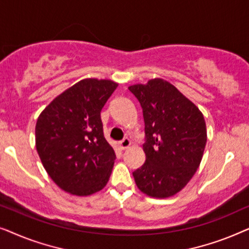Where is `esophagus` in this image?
Segmentation results:
<instances>
[{
	"instance_id": "34e87169",
	"label": "esophagus",
	"mask_w": 249,
	"mask_h": 249,
	"mask_svg": "<svg viewBox=\"0 0 249 249\" xmlns=\"http://www.w3.org/2000/svg\"><path fill=\"white\" fill-rule=\"evenodd\" d=\"M130 141H129V138H124L121 142H119V148L121 149V151H124V149H127L129 146H130Z\"/></svg>"
}]
</instances>
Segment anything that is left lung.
<instances>
[{
  "label": "left lung",
  "mask_w": 249,
  "mask_h": 249,
  "mask_svg": "<svg viewBox=\"0 0 249 249\" xmlns=\"http://www.w3.org/2000/svg\"><path fill=\"white\" fill-rule=\"evenodd\" d=\"M142 108L146 161L132 172L141 192L165 198L193 178L206 145L202 112L168 81L155 78L128 88Z\"/></svg>",
  "instance_id": "1"
}]
</instances>
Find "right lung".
<instances>
[{
	"mask_svg": "<svg viewBox=\"0 0 249 249\" xmlns=\"http://www.w3.org/2000/svg\"><path fill=\"white\" fill-rule=\"evenodd\" d=\"M118 84L84 79L51 102L36 124V148L46 172L64 192L87 196L103 189L115 153L101 111Z\"/></svg>",
	"mask_w": 249,
	"mask_h": 249,
	"instance_id": "1",
	"label": "right lung"
}]
</instances>
